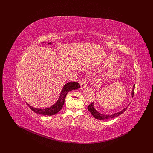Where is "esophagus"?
I'll return each mask as SVG.
<instances>
[{"mask_svg":"<svg viewBox=\"0 0 153 153\" xmlns=\"http://www.w3.org/2000/svg\"><path fill=\"white\" fill-rule=\"evenodd\" d=\"M87 85V79L82 80V82H80V89H84L85 88H86Z\"/></svg>","mask_w":153,"mask_h":153,"instance_id":"esophagus-1","label":"esophagus"}]
</instances>
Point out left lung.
<instances>
[{
	"mask_svg": "<svg viewBox=\"0 0 153 153\" xmlns=\"http://www.w3.org/2000/svg\"><path fill=\"white\" fill-rule=\"evenodd\" d=\"M134 89H135V85H133V89H132V91H131V96L132 97H133V95H134ZM129 105V104L128 105V106H126V107H125L124 108H123L122 110L119 111V112H118L117 113H114V114H103L100 113L94 108V103H92L91 105L88 106L87 109L91 113V114L93 115V117L95 119H99V120H104V119H108L115 118V117L119 116L120 115H121L124 112L126 111V110L127 109V108L128 107Z\"/></svg>",
	"mask_w": 153,
	"mask_h": 153,
	"instance_id": "obj_1",
	"label": "left lung"
}]
</instances>
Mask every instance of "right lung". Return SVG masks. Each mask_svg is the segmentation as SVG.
Instances as JSON below:
<instances>
[{
  "label": "right lung",
  "mask_w": 153,
  "mask_h": 153,
  "mask_svg": "<svg viewBox=\"0 0 153 153\" xmlns=\"http://www.w3.org/2000/svg\"><path fill=\"white\" fill-rule=\"evenodd\" d=\"M48 45H52V43H48ZM78 88H80V85L76 82L67 83V84L64 85L57 102L48 108H37L33 107V106H30V105L27 103V104L29 106L30 108L36 114L45 115H53L57 114L62 109L64 102H65V98L68 92L72 90L78 89Z\"/></svg>",
  "instance_id": "1"
}]
</instances>
